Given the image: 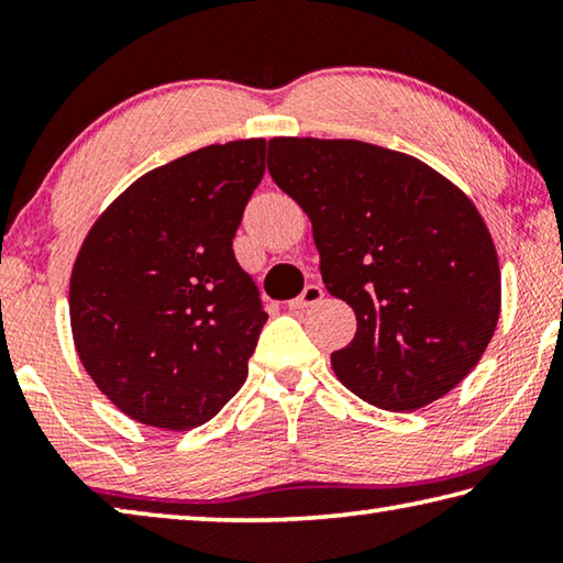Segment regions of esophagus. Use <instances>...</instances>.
<instances>
[{
  "label": "esophagus",
  "instance_id": "obj_1",
  "mask_svg": "<svg viewBox=\"0 0 563 563\" xmlns=\"http://www.w3.org/2000/svg\"><path fill=\"white\" fill-rule=\"evenodd\" d=\"M322 295H325V290H322L320 285H305L298 298H292V300L288 302V308H290L292 312L308 310V308H312V305H318V302L322 300Z\"/></svg>",
  "mask_w": 563,
  "mask_h": 563
}]
</instances>
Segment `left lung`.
Here are the masks:
<instances>
[{
	"mask_svg": "<svg viewBox=\"0 0 563 563\" xmlns=\"http://www.w3.org/2000/svg\"><path fill=\"white\" fill-rule=\"evenodd\" d=\"M275 184L308 213L330 295L357 318L332 369L412 412L462 383L497 330L501 273L482 213L415 156L355 139H271Z\"/></svg>",
	"mask_w": 563,
	"mask_h": 563,
	"instance_id": "obj_1",
	"label": "left lung"
}]
</instances>
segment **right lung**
Returning <instances> with one entry per match:
<instances>
[{
	"instance_id": "add662e5",
	"label": "right lung",
	"mask_w": 563,
	"mask_h": 563,
	"mask_svg": "<svg viewBox=\"0 0 563 563\" xmlns=\"http://www.w3.org/2000/svg\"><path fill=\"white\" fill-rule=\"evenodd\" d=\"M263 174L265 139L198 148L133 180L76 253L74 347L141 424L194 430L245 383L268 316L233 238Z\"/></svg>"
}]
</instances>
